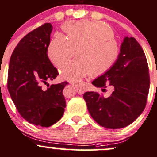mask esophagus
<instances>
[{"label":"esophagus","mask_w":157,"mask_h":157,"mask_svg":"<svg viewBox=\"0 0 157 157\" xmlns=\"http://www.w3.org/2000/svg\"><path fill=\"white\" fill-rule=\"evenodd\" d=\"M76 90H77V93H78V94H83L84 92H85V90H84L83 88H80V87L78 86H76Z\"/></svg>","instance_id":"esophagus-1"}]
</instances>
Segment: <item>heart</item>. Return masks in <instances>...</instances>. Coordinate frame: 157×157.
<instances>
[{
    "label": "heart",
    "mask_w": 157,
    "mask_h": 157,
    "mask_svg": "<svg viewBox=\"0 0 157 157\" xmlns=\"http://www.w3.org/2000/svg\"><path fill=\"white\" fill-rule=\"evenodd\" d=\"M67 38L56 33L48 47V56L56 67L71 59L76 49V59L60 70L65 81L78 84L89 74L98 76L109 70L119 58L120 47L114 32L103 22L88 20L67 22L62 26Z\"/></svg>",
    "instance_id": "obj_1"
}]
</instances>
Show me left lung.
Returning a JSON list of instances; mask_svg holds the SVG:
<instances>
[{
    "label": "left lung",
    "instance_id": "1",
    "mask_svg": "<svg viewBox=\"0 0 157 157\" xmlns=\"http://www.w3.org/2000/svg\"><path fill=\"white\" fill-rule=\"evenodd\" d=\"M92 85L102 90L109 85L114 90L108 98L94 91L84 94L89 113L100 125L122 128L138 119L146 106L150 76L146 56L135 38H124L116 63Z\"/></svg>",
    "mask_w": 157,
    "mask_h": 157
}]
</instances>
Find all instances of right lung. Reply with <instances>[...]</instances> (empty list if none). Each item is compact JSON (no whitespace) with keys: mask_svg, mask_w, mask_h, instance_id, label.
I'll list each match as a JSON object with an SVG mask.
<instances>
[{"mask_svg":"<svg viewBox=\"0 0 157 157\" xmlns=\"http://www.w3.org/2000/svg\"><path fill=\"white\" fill-rule=\"evenodd\" d=\"M52 30L51 23H45L22 38L11 55L8 70L7 88L19 114L41 127L57 122L66 107L63 90L67 82L41 88L59 75L47 52Z\"/></svg>","mask_w":157,"mask_h":157,"instance_id":"obj_1","label":"right lung"}]
</instances>
